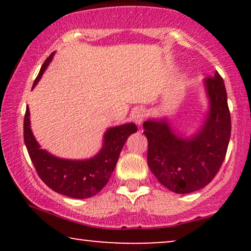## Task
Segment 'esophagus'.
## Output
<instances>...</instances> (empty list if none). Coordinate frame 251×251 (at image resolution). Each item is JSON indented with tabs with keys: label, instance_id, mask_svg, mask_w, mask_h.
<instances>
[{
	"label": "esophagus",
	"instance_id": "esophagus-1",
	"mask_svg": "<svg viewBox=\"0 0 251 251\" xmlns=\"http://www.w3.org/2000/svg\"><path fill=\"white\" fill-rule=\"evenodd\" d=\"M147 113H146V109L143 108V107H137L133 109L132 114H131V118L133 120V122L136 123V125H142L144 119L146 118Z\"/></svg>",
	"mask_w": 251,
	"mask_h": 251
}]
</instances>
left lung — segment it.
I'll return each mask as SVG.
<instances>
[{"label": "left lung", "instance_id": "8db88e82", "mask_svg": "<svg viewBox=\"0 0 251 251\" xmlns=\"http://www.w3.org/2000/svg\"><path fill=\"white\" fill-rule=\"evenodd\" d=\"M203 87L208 111L191 135L176 131L166 116L143 123L150 169L164 187L178 194L192 193L210 183L224 162L231 137L224 80L215 72L204 78Z\"/></svg>", "mask_w": 251, "mask_h": 251}]
</instances>
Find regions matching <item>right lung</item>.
I'll return each mask as SVG.
<instances>
[{"label": "right lung", "instance_id": "add662e5", "mask_svg": "<svg viewBox=\"0 0 251 251\" xmlns=\"http://www.w3.org/2000/svg\"><path fill=\"white\" fill-rule=\"evenodd\" d=\"M53 54L54 52L51 53L44 61L33 89L39 83ZM135 132L137 126L132 122L112 126L104 133L102 146L96 155L90 159L71 160L58 157L41 149L30 128L28 106L24 119V142L37 175L51 190L73 199L91 198L101 191L115 169L123 145Z\"/></svg>", "mask_w": 251, "mask_h": 251}]
</instances>
